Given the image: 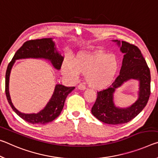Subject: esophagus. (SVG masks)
Returning a JSON list of instances; mask_svg holds the SVG:
<instances>
[{
    "label": "esophagus",
    "instance_id": "1",
    "mask_svg": "<svg viewBox=\"0 0 158 158\" xmlns=\"http://www.w3.org/2000/svg\"><path fill=\"white\" fill-rule=\"evenodd\" d=\"M77 88L81 90H85L86 89V87H85V85L83 83H80L78 85H77Z\"/></svg>",
    "mask_w": 158,
    "mask_h": 158
}]
</instances>
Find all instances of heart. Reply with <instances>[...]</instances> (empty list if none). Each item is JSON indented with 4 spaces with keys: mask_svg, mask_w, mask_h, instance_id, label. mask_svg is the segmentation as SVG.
I'll list each match as a JSON object with an SVG mask.
<instances>
[{
    "mask_svg": "<svg viewBox=\"0 0 158 158\" xmlns=\"http://www.w3.org/2000/svg\"><path fill=\"white\" fill-rule=\"evenodd\" d=\"M118 69V62L114 55L94 52L80 53L73 61L66 59L62 64L61 71L73 81L79 73L85 75L89 87L101 89L111 84Z\"/></svg>",
    "mask_w": 158,
    "mask_h": 158,
    "instance_id": "1",
    "label": "heart"
}]
</instances>
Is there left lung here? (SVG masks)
<instances>
[{"label":"left lung","mask_w":158,"mask_h":158,"mask_svg":"<svg viewBox=\"0 0 158 158\" xmlns=\"http://www.w3.org/2000/svg\"><path fill=\"white\" fill-rule=\"evenodd\" d=\"M124 54L120 74L108 88L97 92V98L92 108V113L102 122L109 125H120L130 122L146 106L151 94V73L141 50L125 41L114 40ZM130 79L139 81V98L131 107H116L113 102L115 89Z\"/></svg>","instance_id":"8db88e82"}]
</instances>
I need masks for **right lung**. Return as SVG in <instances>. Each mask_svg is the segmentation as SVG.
<instances>
[{
	"mask_svg": "<svg viewBox=\"0 0 158 158\" xmlns=\"http://www.w3.org/2000/svg\"><path fill=\"white\" fill-rule=\"evenodd\" d=\"M26 58H40L48 59L55 69H61L64 57L56 50L55 44L52 38H42L28 40L15 54L13 58L7 66L6 73V94L10 106L21 118L31 124L45 125L50 123L60 115L63 109L64 102L69 93L75 89V87H66L62 85H56L55 91L46 106L38 113L26 114L21 113L12 104L9 92V79L12 67L15 60Z\"/></svg>",
	"mask_w": 158,
	"mask_h": 158,
	"instance_id": "1",
	"label": "right lung"
}]
</instances>
